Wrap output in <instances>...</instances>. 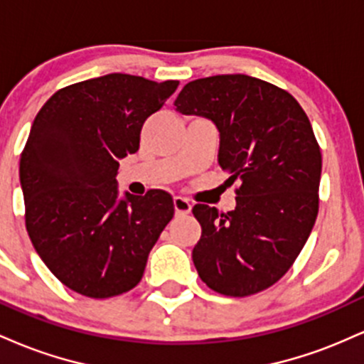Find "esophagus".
I'll list each match as a JSON object with an SVG mask.
<instances>
[{"instance_id":"esophagus-1","label":"esophagus","mask_w":364,"mask_h":364,"mask_svg":"<svg viewBox=\"0 0 364 364\" xmlns=\"http://www.w3.org/2000/svg\"><path fill=\"white\" fill-rule=\"evenodd\" d=\"M191 210V203L188 202L186 198H183V196H174V212H176V215H186L190 214Z\"/></svg>"}]
</instances>
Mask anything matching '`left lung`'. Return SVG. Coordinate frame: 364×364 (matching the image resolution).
<instances>
[{
  "instance_id": "8db88e82",
  "label": "left lung",
  "mask_w": 364,
  "mask_h": 364,
  "mask_svg": "<svg viewBox=\"0 0 364 364\" xmlns=\"http://www.w3.org/2000/svg\"><path fill=\"white\" fill-rule=\"evenodd\" d=\"M174 109L215 124L217 162L231 185L241 183L235 210L193 207L196 272L225 296L267 289L289 270L318 214L321 154L306 112L289 92L248 75L186 83Z\"/></svg>"
}]
</instances>
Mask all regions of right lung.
<instances>
[{
    "instance_id": "obj_1",
    "label": "right lung",
    "mask_w": 364,
    "mask_h": 364,
    "mask_svg": "<svg viewBox=\"0 0 364 364\" xmlns=\"http://www.w3.org/2000/svg\"><path fill=\"white\" fill-rule=\"evenodd\" d=\"M178 85L109 73L58 90L37 112L20 157L25 224L41 260L78 294L133 289L173 219L169 193H119L116 176Z\"/></svg>"
}]
</instances>
